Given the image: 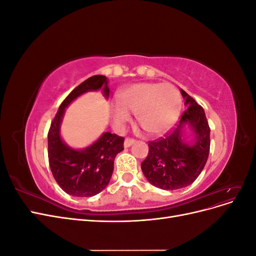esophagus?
<instances>
[{
  "label": "esophagus",
  "instance_id": "34e87169",
  "mask_svg": "<svg viewBox=\"0 0 256 256\" xmlns=\"http://www.w3.org/2000/svg\"><path fill=\"white\" fill-rule=\"evenodd\" d=\"M134 142H136L134 138H125V143H124V146L129 147V146L132 145Z\"/></svg>",
  "mask_w": 256,
  "mask_h": 256
}]
</instances>
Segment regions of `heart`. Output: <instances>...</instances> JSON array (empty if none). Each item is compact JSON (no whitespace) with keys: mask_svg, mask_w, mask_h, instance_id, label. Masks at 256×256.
Here are the masks:
<instances>
[{"mask_svg":"<svg viewBox=\"0 0 256 256\" xmlns=\"http://www.w3.org/2000/svg\"><path fill=\"white\" fill-rule=\"evenodd\" d=\"M182 108V95L172 83H138L118 92L111 104V116L118 127L136 113L138 122L152 136L166 134L175 124Z\"/></svg>","mask_w":256,"mask_h":256,"instance_id":"obj_1","label":"heart"}]
</instances>
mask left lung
<instances>
[{
	"label": "left lung",
	"mask_w": 256,
	"mask_h": 256,
	"mask_svg": "<svg viewBox=\"0 0 256 256\" xmlns=\"http://www.w3.org/2000/svg\"><path fill=\"white\" fill-rule=\"evenodd\" d=\"M186 109L180 122L164 136L148 142V154L141 168L148 182L164 190H176L191 184L206 164L210 150V128L204 109L182 90ZM189 123L197 134L193 146L181 141V127Z\"/></svg>",
	"instance_id": "8db88e82"
}]
</instances>
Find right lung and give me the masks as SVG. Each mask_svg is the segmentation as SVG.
<instances>
[{"label":"right lung","instance_id":"add662e5","mask_svg":"<svg viewBox=\"0 0 256 256\" xmlns=\"http://www.w3.org/2000/svg\"><path fill=\"white\" fill-rule=\"evenodd\" d=\"M104 86L109 96L106 76L96 74L79 84L60 104L48 132V158L54 180L66 193L74 196L90 198L102 191L110 182L116 154L124 150L125 138L106 132L92 146L74 150L64 144L60 136V124L65 108L74 99L88 90Z\"/></svg>","mask_w":256,"mask_h":256}]
</instances>
